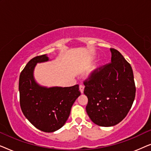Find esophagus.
<instances>
[{
	"mask_svg": "<svg viewBox=\"0 0 151 151\" xmlns=\"http://www.w3.org/2000/svg\"><path fill=\"white\" fill-rule=\"evenodd\" d=\"M79 88H80V92H81L82 93H83V92H84V86L83 85V84H80Z\"/></svg>",
	"mask_w": 151,
	"mask_h": 151,
	"instance_id": "esophagus-1",
	"label": "esophagus"
}]
</instances>
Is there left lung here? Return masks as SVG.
<instances>
[{"mask_svg":"<svg viewBox=\"0 0 151 151\" xmlns=\"http://www.w3.org/2000/svg\"><path fill=\"white\" fill-rule=\"evenodd\" d=\"M111 63L92 74L84 82L88 98L86 113L100 127H113L129 113L135 97L133 69L123 55L110 49Z\"/></svg>","mask_w":151,"mask_h":151,"instance_id":"left-lung-1","label":"left lung"}]
</instances>
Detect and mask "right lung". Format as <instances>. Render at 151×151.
<instances>
[{
	"instance_id": "add662e5",
	"label": "right lung",
	"mask_w": 151,
	"mask_h": 151,
	"mask_svg": "<svg viewBox=\"0 0 151 151\" xmlns=\"http://www.w3.org/2000/svg\"><path fill=\"white\" fill-rule=\"evenodd\" d=\"M50 60L47 54L34 58L27 64L19 78L22 113L35 127L46 133L56 131L65 125L73 103L80 96L78 84L47 87L36 81L34 73L37 64Z\"/></svg>"
}]
</instances>
